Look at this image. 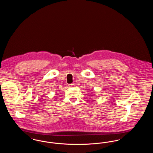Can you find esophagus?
<instances>
[{
    "instance_id": "34e87169",
    "label": "esophagus",
    "mask_w": 153,
    "mask_h": 153,
    "mask_svg": "<svg viewBox=\"0 0 153 153\" xmlns=\"http://www.w3.org/2000/svg\"><path fill=\"white\" fill-rule=\"evenodd\" d=\"M68 87H74V84H69V85H68Z\"/></svg>"
}]
</instances>
